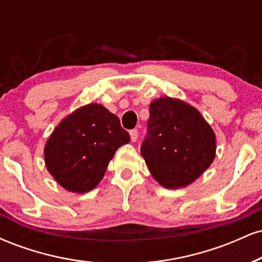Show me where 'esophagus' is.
<instances>
[{"label": "esophagus", "instance_id": "1", "mask_svg": "<svg viewBox=\"0 0 262 262\" xmlns=\"http://www.w3.org/2000/svg\"><path fill=\"white\" fill-rule=\"evenodd\" d=\"M129 134H130L132 141H135L138 139V130H137V129H132V130L129 132Z\"/></svg>", "mask_w": 262, "mask_h": 262}]
</instances>
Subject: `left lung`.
I'll list each match as a JSON object with an SVG mask.
<instances>
[{
    "instance_id": "left-lung-1",
    "label": "left lung",
    "mask_w": 262,
    "mask_h": 262,
    "mask_svg": "<svg viewBox=\"0 0 262 262\" xmlns=\"http://www.w3.org/2000/svg\"><path fill=\"white\" fill-rule=\"evenodd\" d=\"M149 113L141 155L161 186L185 187L214 160L215 135L196 108L175 98L152 101Z\"/></svg>"
}]
</instances>
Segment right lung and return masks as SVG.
Segmentation results:
<instances>
[{"label":"right lung","instance_id":"obj_1","mask_svg":"<svg viewBox=\"0 0 262 262\" xmlns=\"http://www.w3.org/2000/svg\"><path fill=\"white\" fill-rule=\"evenodd\" d=\"M129 140L116 114L101 104H87L50 135L44 149L47 169L68 191L89 192L100 183L116 150Z\"/></svg>","mask_w":262,"mask_h":262}]
</instances>
